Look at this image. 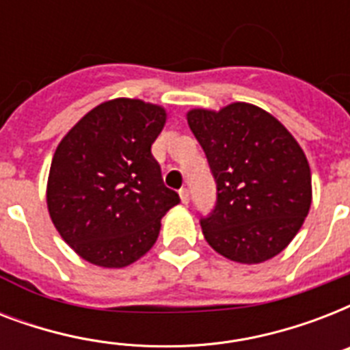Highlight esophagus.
<instances>
[{"instance_id": "obj_1", "label": "esophagus", "mask_w": 350, "mask_h": 350, "mask_svg": "<svg viewBox=\"0 0 350 350\" xmlns=\"http://www.w3.org/2000/svg\"><path fill=\"white\" fill-rule=\"evenodd\" d=\"M180 198H181V202L185 203H189V198H191V194H189V189H185V187H183V189H180Z\"/></svg>"}]
</instances>
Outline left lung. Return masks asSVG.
<instances>
[{
    "instance_id": "left-lung-1",
    "label": "left lung",
    "mask_w": 350,
    "mask_h": 350,
    "mask_svg": "<svg viewBox=\"0 0 350 350\" xmlns=\"http://www.w3.org/2000/svg\"><path fill=\"white\" fill-rule=\"evenodd\" d=\"M216 181V205L200 224L208 245L238 263L280 254L312 200L309 161L293 134L250 103L187 114Z\"/></svg>"
}]
</instances>
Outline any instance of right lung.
Here are the masks:
<instances>
[{"mask_svg":"<svg viewBox=\"0 0 350 350\" xmlns=\"http://www.w3.org/2000/svg\"><path fill=\"white\" fill-rule=\"evenodd\" d=\"M165 109L118 98L87 112L52 158L46 205L62 238L83 260L120 269L150 250L159 219L180 203L150 147Z\"/></svg>","mask_w":350,"mask_h":350,"instance_id":"add662e5","label":"right lung"}]
</instances>
